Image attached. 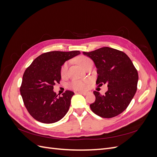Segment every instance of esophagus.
<instances>
[{"instance_id": "1", "label": "esophagus", "mask_w": 157, "mask_h": 157, "mask_svg": "<svg viewBox=\"0 0 157 157\" xmlns=\"http://www.w3.org/2000/svg\"><path fill=\"white\" fill-rule=\"evenodd\" d=\"M78 93H79V94H82V95H84V96H86V95H87V94H88V92H87L79 91V92H78Z\"/></svg>"}]
</instances>
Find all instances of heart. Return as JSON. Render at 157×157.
<instances>
[{"label":"heart","instance_id":"heart-1","mask_svg":"<svg viewBox=\"0 0 157 157\" xmlns=\"http://www.w3.org/2000/svg\"><path fill=\"white\" fill-rule=\"evenodd\" d=\"M77 62L81 66L83 69L90 63L92 62L91 59H90L88 57L86 56H80L77 59ZM68 69V63H65L61 69V75L62 77H65L67 74V71ZM88 83V80H73L70 84V87L71 88L76 89V90H82L86 88L87 86V84Z\"/></svg>","mask_w":157,"mask_h":157}]
</instances>
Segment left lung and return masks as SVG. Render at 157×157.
Returning a JSON list of instances; mask_svg holds the SVG:
<instances>
[{"instance_id":"obj_1","label":"left lung","mask_w":157,"mask_h":157,"mask_svg":"<svg viewBox=\"0 0 157 157\" xmlns=\"http://www.w3.org/2000/svg\"><path fill=\"white\" fill-rule=\"evenodd\" d=\"M83 54L92 59L97 68L96 83L107 84L104 95L94 91L96 100L92 111L103 118H112L124 111L137 90L138 73L132 61L123 52L103 47Z\"/></svg>"}]
</instances>
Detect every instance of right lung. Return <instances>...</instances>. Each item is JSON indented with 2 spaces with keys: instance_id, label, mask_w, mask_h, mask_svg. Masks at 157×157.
I'll return each instance as SVG.
<instances>
[{
  "instance_id": "1",
  "label": "right lung",
  "mask_w": 157,
  "mask_h": 157,
  "mask_svg": "<svg viewBox=\"0 0 157 157\" xmlns=\"http://www.w3.org/2000/svg\"><path fill=\"white\" fill-rule=\"evenodd\" d=\"M80 54L77 50L46 52L37 57L26 69L20 93L28 112L35 120L51 124L67 113L74 92L67 90L58 97L54 86L59 83L61 67L65 61Z\"/></svg>"
}]
</instances>
